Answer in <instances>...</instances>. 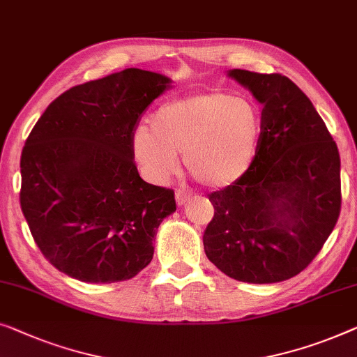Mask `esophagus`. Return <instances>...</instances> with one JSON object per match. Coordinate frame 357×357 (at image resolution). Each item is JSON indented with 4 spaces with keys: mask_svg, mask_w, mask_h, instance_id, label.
<instances>
[{
    "mask_svg": "<svg viewBox=\"0 0 357 357\" xmlns=\"http://www.w3.org/2000/svg\"><path fill=\"white\" fill-rule=\"evenodd\" d=\"M188 198L190 196L185 193V191H177V193H175V203H177V206H183V204H187V201H188Z\"/></svg>",
    "mask_w": 357,
    "mask_h": 357,
    "instance_id": "esophagus-1",
    "label": "esophagus"
}]
</instances>
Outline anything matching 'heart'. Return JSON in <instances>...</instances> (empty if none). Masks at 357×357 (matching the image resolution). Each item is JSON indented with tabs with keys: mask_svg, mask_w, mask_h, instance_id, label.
I'll return each mask as SVG.
<instances>
[{
	"mask_svg": "<svg viewBox=\"0 0 357 357\" xmlns=\"http://www.w3.org/2000/svg\"><path fill=\"white\" fill-rule=\"evenodd\" d=\"M262 137V114L255 101L225 91H198L162 102L149 127L132 133V156L144 178L167 182L178 167L209 188L234 185L255 161Z\"/></svg>",
	"mask_w": 357,
	"mask_h": 357,
	"instance_id": "obj_1",
	"label": "heart"
}]
</instances>
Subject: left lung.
Returning a JSON list of instances; mask_svg holds the SVG:
<instances>
[{
  "label": "left lung",
  "instance_id": "obj_1",
  "mask_svg": "<svg viewBox=\"0 0 357 357\" xmlns=\"http://www.w3.org/2000/svg\"><path fill=\"white\" fill-rule=\"evenodd\" d=\"M227 77L262 105V137L248 172L209 195L214 217L203 235L204 252L238 282L288 280L311 264L338 220L337 143L288 77L243 69Z\"/></svg>",
  "mask_w": 357,
  "mask_h": 357
}]
</instances>
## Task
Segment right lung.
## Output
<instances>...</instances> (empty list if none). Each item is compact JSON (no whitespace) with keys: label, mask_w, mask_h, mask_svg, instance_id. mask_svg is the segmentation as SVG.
Listing matches in <instances>:
<instances>
[{"label":"right lung","mask_w":357,"mask_h":357,"mask_svg":"<svg viewBox=\"0 0 357 357\" xmlns=\"http://www.w3.org/2000/svg\"><path fill=\"white\" fill-rule=\"evenodd\" d=\"M172 89L130 67L72 86L46 107L20 156V208L43 256L86 283L128 280L153 259L174 191L146 183L132 156L143 111Z\"/></svg>","instance_id":"add662e5"}]
</instances>
